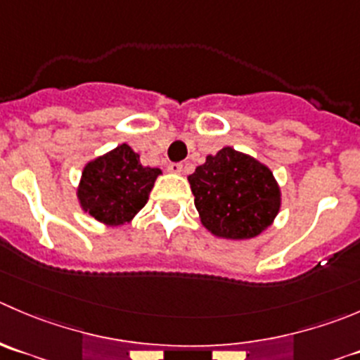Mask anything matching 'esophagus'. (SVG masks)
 Wrapping results in <instances>:
<instances>
[{"mask_svg": "<svg viewBox=\"0 0 360 360\" xmlns=\"http://www.w3.org/2000/svg\"><path fill=\"white\" fill-rule=\"evenodd\" d=\"M167 169H169V172H172V174H181L183 172V163L172 162V163H169V167H167Z\"/></svg>", "mask_w": 360, "mask_h": 360, "instance_id": "esophagus-1", "label": "esophagus"}]
</instances>
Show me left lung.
Masks as SVG:
<instances>
[{
    "label": "left lung",
    "instance_id": "8db88e82",
    "mask_svg": "<svg viewBox=\"0 0 360 360\" xmlns=\"http://www.w3.org/2000/svg\"><path fill=\"white\" fill-rule=\"evenodd\" d=\"M188 181L202 223L218 237L258 236L280 211V188L273 172L232 148L207 156Z\"/></svg>",
    "mask_w": 360,
    "mask_h": 360
}]
</instances>
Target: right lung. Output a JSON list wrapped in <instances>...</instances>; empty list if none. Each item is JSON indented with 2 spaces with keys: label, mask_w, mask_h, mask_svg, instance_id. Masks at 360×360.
Instances as JSON below:
<instances>
[{
  "label": "right lung",
  "mask_w": 360,
  "mask_h": 360,
  "mask_svg": "<svg viewBox=\"0 0 360 360\" xmlns=\"http://www.w3.org/2000/svg\"><path fill=\"white\" fill-rule=\"evenodd\" d=\"M160 174V169L141 165V156L130 146H117L84 167L77 197L95 219L123 225L148 204Z\"/></svg>",
  "instance_id": "1"
}]
</instances>
